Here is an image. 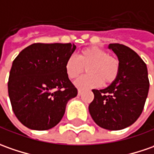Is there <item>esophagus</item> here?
<instances>
[{"instance_id": "esophagus-1", "label": "esophagus", "mask_w": 154, "mask_h": 154, "mask_svg": "<svg viewBox=\"0 0 154 154\" xmlns=\"http://www.w3.org/2000/svg\"><path fill=\"white\" fill-rule=\"evenodd\" d=\"M82 89H80V88H79V89H78V91H77V94H78V95L82 94Z\"/></svg>"}]
</instances>
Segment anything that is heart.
Segmentation results:
<instances>
[{
  "mask_svg": "<svg viewBox=\"0 0 154 154\" xmlns=\"http://www.w3.org/2000/svg\"><path fill=\"white\" fill-rule=\"evenodd\" d=\"M66 72L70 79L79 77L84 68L87 75L79 77L75 85L79 88L99 87L107 85L116 80L120 71V62L117 57L109 55L107 51L97 47H88L79 52L76 56L67 59Z\"/></svg>",
  "mask_w": 154,
  "mask_h": 154,
  "instance_id": "obj_1",
  "label": "heart"
}]
</instances>
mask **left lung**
Instances as JSON below:
<instances>
[{
	"mask_svg": "<svg viewBox=\"0 0 154 154\" xmlns=\"http://www.w3.org/2000/svg\"><path fill=\"white\" fill-rule=\"evenodd\" d=\"M108 48L120 62L119 76L104 89H93V101L88 110L100 127L119 130L133 125L143 111L149 90L145 62L127 46L111 43Z\"/></svg>",
	"mask_w": 154,
	"mask_h": 154,
	"instance_id": "obj_1",
	"label": "left lung"
}]
</instances>
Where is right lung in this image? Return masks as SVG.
<instances>
[{"label":"right lung","instance_id":"1","mask_svg":"<svg viewBox=\"0 0 154 154\" xmlns=\"http://www.w3.org/2000/svg\"><path fill=\"white\" fill-rule=\"evenodd\" d=\"M75 49L71 43H34L15 58L8 94L15 116L27 128L52 129L62 119L68 100L77 96L65 68Z\"/></svg>","mask_w":154,"mask_h":154}]
</instances>
